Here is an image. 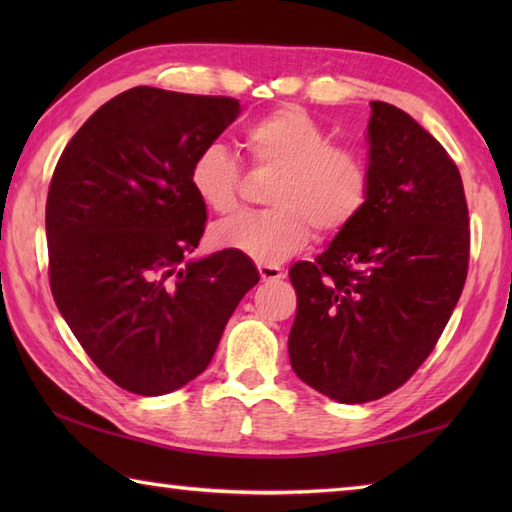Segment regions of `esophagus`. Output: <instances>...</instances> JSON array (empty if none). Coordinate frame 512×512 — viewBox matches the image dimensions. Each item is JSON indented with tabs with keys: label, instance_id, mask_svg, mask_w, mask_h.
Instances as JSON below:
<instances>
[{
	"label": "esophagus",
	"instance_id": "34e87169",
	"mask_svg": "<svg viewBox=\"0 0 512 512\" xmlns=\"http://www.w3.org/2000/svg\"><path fill=\"white\" fill-rule=\"evenodd\" d=\"M257 270H259V277H262V281H279V279L286 277V270L279 268V266L259 264Z\"/></svg>",
	"mask_w": 512,
	"mask_h": 512
}]
</instances>
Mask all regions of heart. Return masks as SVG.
I'll use <instances>...</instances> for the list:
<instances>
[{
	"label": "heart",
	"mask_w": 512,
	"mask_h": 512,
	"mask_svg": "<svg viewBox=\"0 0 512 512\" xmlns=\"http://www.w3.org/2000/svg\"><path fill=\"white\" fill-rule=\"evenodd\" d=\"M242 143L257 167L279 176L268 195L275 209L244 213L217 224L211 239L259 264L275 266L306 246L314 228L330 237L365 209L372 173L354 149L332 145L325 127L297 105H286L250 123ZM189 182L206 209L228 215L239 206L242 169L222 143H211L191 162Z\"/></svg>",
	"instance_id": "heart-1"
}]
</instances>
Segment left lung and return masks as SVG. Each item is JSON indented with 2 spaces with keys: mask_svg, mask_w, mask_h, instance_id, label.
<instances>
[{
  "mask_svg": "<svg viewBox=\"0 0 512 512\" xmlns=\"http://www.w3.org/2000/svg\"><path fill=\"white\" fill-rule=\"evenodd\" d=\"M365 209L314 259L290 268L295 374L336 402L387 396L436 347L469 270L460 171L427 129L372 101Z\"/></svg>",
  "mask_w": 512,
  "mask_h": 512,
  "instance_id": "8db88e82",
  "label": "left lung"
}]
</instances>
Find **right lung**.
I'll use <instances>...</instances> for the list:
<instances>
[{
    "instance_id": "add662e5",
    "label": "right lung",
    "mask_w": 512,
    "mask_h": 512,
    "mask_svg": "<svg viewBox=\"0 0 512 512\" xmlns=\"http://www.w3.org/2000/svg\"><path fill=\"white\" fill-rule=\"evenodd\" d=\"M239 110L228 96L140 85L99 107L54 169L52 297L96 367L132 394L162 396L200 376L259 281L231 248L187 259L206 224L191 162Z\"/></svg>"
}]
</instances>
